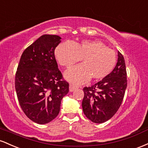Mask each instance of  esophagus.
I'll use <instances>...</instances> for the list:
<instances>
[{
  "instance_id": "obj_1",
  "label": "esophagus",
  "mask_w": 148,
  "mask_h": 148,
  "mask_svg": "<svg viewBox=\"0 0 148 148\" xmlns=\"http://www.w3.org/2000/svg\"><path fill=\"white\" fill-rule=\"evenodd\" d=\"M76 88H78V86H75V85H73V84L69 85V91L70 92H73L74 90H75Z\"/></svg>"
}]
</instances>
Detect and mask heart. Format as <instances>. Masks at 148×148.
Here are the masks:
<instances>
[{"label": "heart", "instance_id": "heart-1", "mask_svg": "<svg viewBox=\"0 0 148 148\" xmlns=\"http://www.w3.org/2000/svg\"><path fill=\"white\" fill-rule=\"evenodd\" d=\"M55 56L59 64L66 68L82 61V64L64 74L65 79L74 84H82L90 77L93 80L102 79L111 74L116 64L114 51L97 40L61 43L56 49Z\"/></svg>", "mask_w": 148, "mask_h": 148}]
</instances>
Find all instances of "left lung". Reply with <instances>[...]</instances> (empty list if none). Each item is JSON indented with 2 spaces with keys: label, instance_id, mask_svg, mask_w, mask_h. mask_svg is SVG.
<instances>
[{
  "label": "left lung",
  "instance_id": "obj_1",
  "mask_svg": "<svg viewBox=\"0 0 148 148\" xmlns=\"http://www.w3.org/2000/svg\"><path fill=\"white\" fill-rule=\"evenodd\" d=\"M118 62L110 74L93 86L85 87L82 108L85 115L95 123H103L120 108L127 86L123 56L118 52Z\"/></svg>",
  "mask_w": 148,
  "mask_h": 148
}]
</instances>
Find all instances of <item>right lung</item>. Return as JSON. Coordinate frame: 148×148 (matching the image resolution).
<instances>
[{"label": "right lung", "instance_id": "add662e5", "mask_svg": "<svg viewBox=\"0 0 148 148\" xmlns=\"http://www.w3.org/2000/svg\"><path fill=\"white\" fill-rule=\"evenodd\" d=\"M61 37L43 35L22 53L15 76L18 102L32 121L44 125L58 115L61 100L69 92V84L62 81L54 51Z\"/></svg>", "mask_w": 148, "mask_h": 148}]
</instances>
